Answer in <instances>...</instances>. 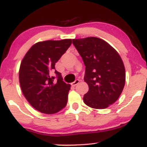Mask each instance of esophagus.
<instances>
[{
  "instance_id": "obj_1",
  "label": "esophagus",
  "mask_w": 147,
  "mask_h": 147,
  "mask_svg": "<svg viewBox=\"0 0 147 147\" xmlns=\"http://www.w3.org/2000/svg\"><path fill=\"white\" fill-rule=\"evenodd\" d=\"M79 83V79H76L75 82H73L72 83H71V85L72 86H75L77 85V84H78Z\"/></svg>"
}]
</instances>
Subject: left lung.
I'll return each mask as SVG.
<instances>
[{
  "mask_svg": "<svg viewBox=\"0 0 147 147\" xmlns=\"http://www.w3.org/2000/svg\"><path fill=\"white\" fill-rule=\"evenodd\" d=\"M86 65L84 81L89 87L84 102L89 107L104 109L120 96L126 79L120 56L107 42L97 37L72 39Z\"/></svg>",
  "mask_w": 147,
  "mask_h": 147,
  "instance_id": "8db88e82",
  "label": "left lung"
}]
</instances>
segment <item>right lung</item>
Masks as SVG:
<instances>
[{"mask_svg":"<svg viewBox=\"0 0 147 147\" xmlns=\"http://www.w3.org/2000/svg\"><path fill=\"white\" fill-rule=\"evenodd\" d=\"M71 39L45 41L35 43L22 60L19 82L28 102L39 112L54 114L66 106L70 84L63 81L55 63L66 52ZM55 72L57 81L51 76Z\"/></svg>","mask_w":147,"mask_h":147,"instance_id":"right-lung-1","label":"right lung"}]
</instances>
